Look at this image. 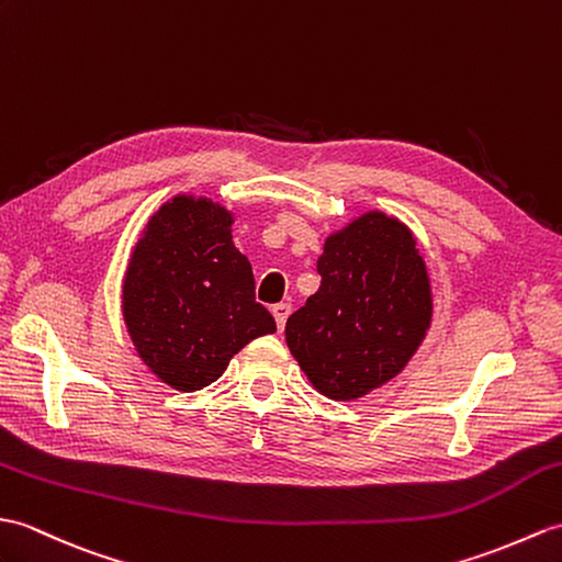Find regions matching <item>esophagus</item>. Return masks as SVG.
Wrapping results in <instances>:
<instances>
[{"label":"esophagus","mask_w":562,"mask_h":562,"mask_svg":"<svg viewBox=\"0 0 562 562\" xmlns=\"http://www.w3.org/2000/svg\"><path fill=\"white\" fill-rule=\"evenodd\" d=\"M290 313H292V306L284 304V302L272 306V316H276V323H278L280 330L284 328V323H286V318H290Z\"/></svg>","instance_id":"esophagus-1"}]
</instances>
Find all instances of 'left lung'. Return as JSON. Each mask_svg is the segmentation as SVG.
<instances>
[{
    "label": "left lung",
    "mask_w": 562,
    "mask_h": 562,
    "mask_svg": "<svg viewBox=\"0 0 562 562\" xmlns=\"http://www.w3.org/2000/svg\"><path fill=\"white\" fill-rule=\"evenodd\" d=\"M321 286L284 325L286 347L321 395L349 402L407 367L434 316L414 232L369 211L325 239Z\"/></svg>",
    "instance_id": "left-lung-1"
}]
</instances>
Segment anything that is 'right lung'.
<instances>
[{
	"mask_svg": "<svg viewBox=\"0 0 562 562\" xmlns=\"http://www.w3.org/2000/svg\"><path fill=\"white\" fill-rule=\"evenodd\" d=\"M234 213L177 193L143 227L122 284L126 333L140 361L179 393L215 383L276 318L256 302L251 263L232 241Z\"/></svg>",
	"mask_w": 562,
	"mask_h": 562,
	"instance_id": "add662e5",
	"label": "right lung"
}]
</instances>
